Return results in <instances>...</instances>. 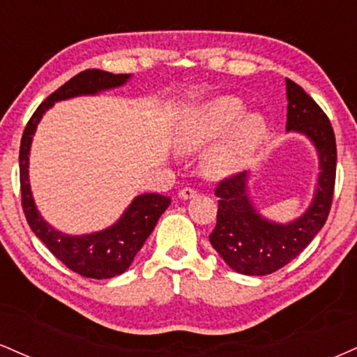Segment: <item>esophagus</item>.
I'll use <instances>...</instances> for the list:
<instances>
[{"label":"esophagus","instance_id":"esophagus-1","mask_svg":"<svg viewBox=\"0 0 357 357\" xmlns=\"http://www.w3.org/2000/svg\"><path fill=\"white\" fill-rule=\"evenodd\" d=\"M196 195H198V191H196L195 188H191V186L183 188V190L179 191V198H181V199H190V198H195Z\"/></svg>","mask_w":357,"mask_h":357}]
</instances>
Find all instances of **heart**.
<instances>
[{"instance_id": "heart-1", "label": "heart", "mask_w": 357, "mask_h": 357, "mask_svg": "<svg viewBox=\"0 0 357 357\" xmlns=\"http://www.w3.org/2000/svg\"><path fill=\"white\" fill-rule=\"evenodd\" d=\"M245 112L243 102L225 96L184 114L176 129V144L183 153H195L215 141L231 123L225 136L204 155L203 167L213 178L238 173L252 161L267 136V124L258 114Z\"/></svg>"}]
</instances>
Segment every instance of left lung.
Segmentation results:
<instances>
[{
	"instance_id": "obj_1",
	"label": "left lung",
	"mask_w": 357,
	"mask_h": 357,
	"mask_svg": "<svg viewBox=\"0 0 357 357\" xmlns=\"http://www.w3.org/2000/svg\"><path fill=\"white\" fill-rule=\"evenodd\" d=\"M287 99V130L305 134L319 151L317 195L304 216L289 225H275L261 218L250 203L245 171L216 184L218 213L210 241L228 267L243 275H268L285 267L321 231L333 206L337 149L329 117L301 85L289 79Z\"/></svg>"
}]
</instances>
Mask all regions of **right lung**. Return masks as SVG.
<instances>
[{
	"instance_id": "right-lung-1",
	"label": "right lung",
	"mask_w": 357,
	"mask_h": 357,
	"mask_svg": "<svg viewBox=\"0 0 357 357\" xmlns=\"http://www.w3.org/2000/svg\"><path fill=\"white\" fill-rule=\"evenodd\" d=\"M127 79H129L127 73L116 75L97 68H89L72 77L38 105L24 127L22 144H20V190H22V206L28 225L61 264L67 265L72 272L89 278H112L124 273L132 264L136 253L142 248L147 236L154 230L159 216L169 206L171 198L158 192L141 195L134 199L114 227L92 235L68 236L53 230L36 211L28 184V154H30L31 136L40 119L45 110L50 109L56 100L119 87Z\"/></svg>"
}]
</instances>
